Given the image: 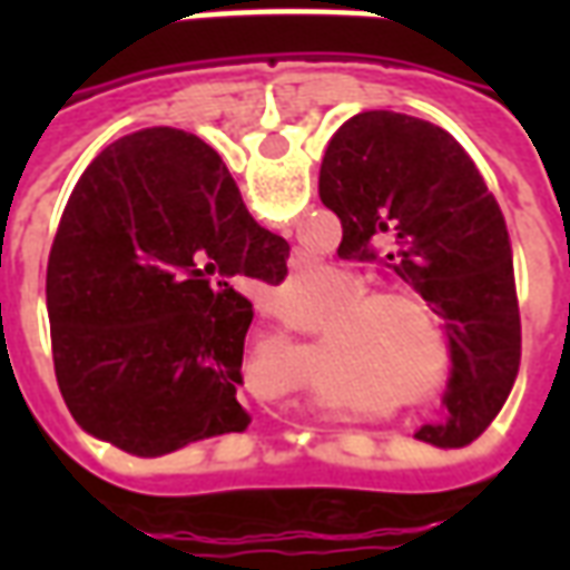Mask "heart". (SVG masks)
<instances>
[{
  "label": "heart",
  "instance_id": "1",
  "mask_svg": "<svg viewBox=\"0 0 570 570\" xmlns=\"http://www.w3.org/2000/svg\"><path fill=\"white\" fill-rule=\"evenodd\" d=\"M308 272L293 281H305ZM345 298L326 330L333 366L366 394H394L400 406L440 403L452 382L454 347L440 308L421 289L391 284L366 289V277L342 274ZM358 298L354 299L353 296Z\"/></svg>",
  "mask_w": 570,
  "mask_h": 570
}]
</instances>
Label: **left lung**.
I'll use <instances>...</instances> for the list:
<instances>
[{
    "instance_id": "8db88e82",
    "label": "left lung",
    "mask_w": 570,
    "mask_h": 570,
    "mask_svg": "<svg viewBox=\"0 0 570 570\" xmlns=\"http://www.w3.org/2000/svg\"><path fill=\"white\" fill-rule=\"evenodd\" d=\"M321 200L342 219L338 253L387 244V265L440 308L452 333L445 421L419 440L458 449L489 428L522 357L513 253L498 200L449 130L372 109L335 130Z\"/></svg>"
}]
</instances>
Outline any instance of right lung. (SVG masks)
Masks as SVG:
<instances>
[{
  "mask_svg": "<svg viewBox=\"0 0 570 570\" xmlns=\"http://www.w3.org/2000/svg\"><path fill=\"white\" fill-rule=\"evenodd\" d=\"M286 256L200 137L146 128L106 146L69 195L45 281L79 428L137 458L240 433L253 305L237 286L281 284Z\"/></svg>",
  "mask_w": 570,
  "mask_h": 570,
  "instance_id": "obj_1",
  "label": "right lung"
}]
</instances>
